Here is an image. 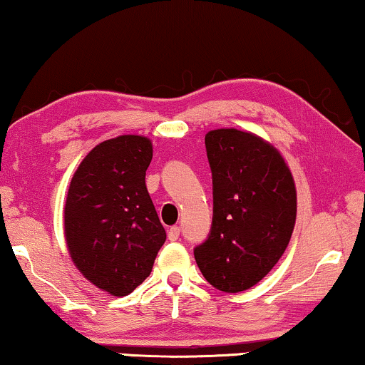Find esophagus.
<instances>
[{
    "label": "esophagus",
    "mask_w": 365,
    "mask_h": 365,
    "mask_svg": "<svg viewBox=\"0 0 365 365\" xmlns=\"http://www.w3.org/2000/svg\"><path fill=\"white\" fill-rule=\"evenodd\" d=\"M179 232H181V229H179L178 226L169 227V231H168V239H169V241H178Z\"/></svg>",
    "instance_id": "1"
}]
</instances>
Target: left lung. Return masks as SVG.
I'll list each match as a JSON object with an SVG mask.
<instances>
[{"label":"left lung","mask_w":365,"mask_h":365,"mask_svg":"<svg viewBox=\"0 0 365 365\" xmlns=\"http://www.w3.org/2000/svg\"><path fill=\"white\" fill-rule=\"evenodd\" d=\"M204 141L214 214L194 257L211 286L241 292L266 277L286 251L296 226V182L282 154L257 134L221 128Z\"/></svg>","instance_id":"obj_1"}]
</instances>
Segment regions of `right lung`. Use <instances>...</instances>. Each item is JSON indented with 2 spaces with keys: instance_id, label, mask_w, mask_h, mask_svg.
Instances as JSON below:
<instances>
[{
  "instance_id": "obj_1",
  "label": "right lung",
  "mask_w": 365,
  "mask_h": 365,
  "mask_svg": "<svg viewBox=\"0 0 365 365\" xmlns=\"http://www.w3.org/2000/svg\"><path fill=\"white\" fill-rule=\"evenodd\" d=\"M151 159L146 136L99 143L78 166L64 202V239L74 266L116 297L143 284L166 241L146 187Z\"/></svg>"
}]
</instances>
